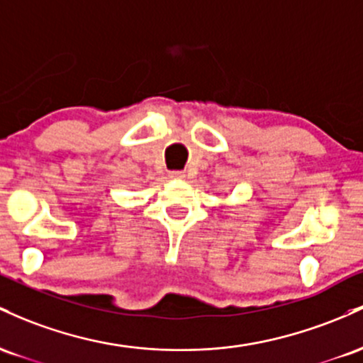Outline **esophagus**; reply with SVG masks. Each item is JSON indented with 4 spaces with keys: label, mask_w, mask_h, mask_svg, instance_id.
I'll return each instance as SVG.
<instances>
[{
    "label": "esophagus",
    "mask_w": 363,
    "mask_h": 363,
    "mask_svg": "<svg viewBox=\"0 0 363 363\" xmlns=\"http://www.w3.org/2000/svg\"><path fill=\"white\" fill-rule=\"evenodd\" d=\"M169 178H173V180H183L185 173L183 171H169Z\"/></svg>",
    "instance_id": "obj_1"
}]
</instances>
